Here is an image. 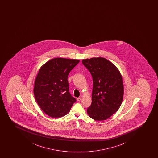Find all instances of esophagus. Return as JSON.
Instances as JSON below:
<instances>
[{
  "mask_svg": "<svg viewBox=\"0 0 158 158\" xmlns=\"http://www.w3.org/2000/svg\"><path fill=\"white\" fill-rule=\"evenodd\" d=\"M76 100L77 101H80L81 100H82V98H76Z\"/></svg>",
  "mask_w": 158,
  "mask_h": 158,
  "instance_id": "esophagus-1",
  "label": "esophagus"
}]
</instances>
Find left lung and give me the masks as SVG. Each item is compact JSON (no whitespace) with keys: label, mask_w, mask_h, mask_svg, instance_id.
Returning <instances> with one entry per match:
<instances>
[{"label":"left lung","mask_w":158,"mask_h":158,"mask_svg":"<svg viewBox=\"0 0 158 158\" xmlns=\"http://www.w3.org/2000/svg\"><path fill=\"white\" fill-rule=\"evenodd\" d=\"M93 78L92 104L87 109L89 116L95 121L106 120L121 105L124 86L121 73L116 66L103 57L82 60Z\"/></svg>","instance_id":"obj_1"}]
</instances>
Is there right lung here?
<instances>
[{"label":"right lung","instance_id":"right-lung-1","mask_svg":"<svg viewBox=\"0 0 158 158\" xmlns=\"http://www.w3.org/2000/svg\"><path fill=\"white\" fill-rule=\"evenodd\" d=\"M80 60L55 58L40 67L35 81L34 94L44 112L60 118L69 112L76 99L71 96L67 77Z\"/></svg>","mask_w":158,"mask_h":158}]
</instances>
